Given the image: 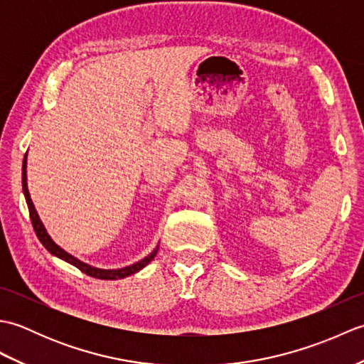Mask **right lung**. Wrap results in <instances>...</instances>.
<instances>
[{"label":"right lung","mask_w":364,"mask_h":364,"mask_svg":"<svg viewBox=\"0 0 364 364\" xmlns=\"http://www.w3.org/2000/svg\"><path fill=\"white\" fill-rule=\"evenodd\" d=\"M26 162H28V158L25 154V159H23V168H21V186H23V194H25L26 205H28V210H29V218H31V222H33V227H34V231H36V235L38 237V241L43 244L45 249L48 250L53 255V257L64 259L65 262H68V264L78 267L81 272L94 277V278H100V280H119V278H125L128 275H133V274L139 272V270H142L154 257H156L159 244L154 247L150 255H146L145 258L134 262V264H129L127 267H120V269H100V267H95V266H90V264H87V262H84L76 257H73V255L65 252L63 247H59L56 242L53 241L51 236L48 235V231H46V228L43 225V222L41 220V218H38L33 200H31L29 191H28Z\"/></svg>","instance_id":"add662e5"}]
</instances>
